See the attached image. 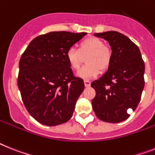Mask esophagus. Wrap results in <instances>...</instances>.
I'll use <instances>...</instances> for the list:
<instances>
[{"label": "esophagus", "mask_w": 155, "mask_h": 155, "mask_svg": "<svg viewBox=\"0 0 155 155\" xmlns=\"http://www.w3.org/2000/svg\"><path fill=\"white\" fill-rule=\"evenodd\" d=\"M84 85H85L86 87H89L91 86V82L89 80H84Z\"/></svg>", "instance_id": "1"}]
</instances>
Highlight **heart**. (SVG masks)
<instances>
[{"label": "heart", "instance_id": "1", "mask_svg": "<svg viewBox=\"0 0 155 155\" xmlns=\"http://www.w3.org/2000/svg\"><path fill=\"white\" fill-rule=\"evenodd\" d=\"M86 56L87 64L76 74L78 77L86 80L97 77L101 69H107L111 61V55L110 51L105 48V43L95 37L82 41L79 49L70 47L66 52V58L72 70L80 68Z\"/></svg>", "mask_w": 155, "mask_h": 155}]
</instances>
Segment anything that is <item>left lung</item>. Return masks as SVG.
Instances as JSON below:
<instances>
[{"label":"left lung","instance_id":"8db88e82","mask_svg":"<svg viewBox=\"0 0 155 155\" xmlns=\"http://www.w3.org/2000/svg\"><path fill=\"white\" fill-rule=\"evenodd\" d=\"M109 42L111 61L102 76L92 82L96 95L91 101L97 117L102 121L119 123L129 117L128 110H135L144 87L145 65L137 45L117 31L94 35Z\"/></svg>","mask_w":155,"mask_h":155}]
</instances>
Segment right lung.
I'll use <instances>...</instances> for the list:
<instances>
[{
	"mask_svg": "<svg viewBox=\"0 0 155 155\" xmlns=\"http://www.w3.org/2000/svg\"><path fill=\"white\" fill-rule=\"evenodd\" d=\"M86 34L52 31L38 36L20 58L18 87L23 104L44 125L61 124L73 114L84 83L74 77L66 52Z\"/></svg>",
	"mask_w": 155,
	"mask_h": 155,
	"instance_id": "1",
	"label": "right lung"
}]
</instances>
